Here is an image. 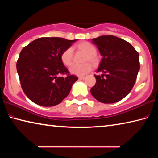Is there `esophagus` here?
<instances>
[{"label": "esophagus", "mask_w": 158, "mask_h": 158, "mask_svg": "<svg viewBox=\"0 0 158 158\" xmlns=\"http://www.w3.org/2000/svg\"><path fill=\"white\" fill-rule=\"evenodd\" d=\"M85 78H86V77H79V79H80V80H84Z\"/></svg>", "instance_id": "obj_1"}]
</instances>
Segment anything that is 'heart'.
Wrapping results in <instances>:
<instances>
[{
  "label": "heart",
  "instance_id": "obj_1",
  "mask_svg": "<svg viewBox=\"0 0 158 158\" xmlns=\"http://www.w3.org/2000/svg\"><path fill=\"white\" fill-rule=\"evenodd\" d=\"M79 49L83 50L87 53L85 58V62L90 61L92 64H96L98 57L96 56V48L89 42H83L78 45ZM74 57V48L69 47L62 52L61 60L62 63L66 66H69L72 63ZM91 64L89 62H85L84 64H73L69 67V72L72 74L77 76H84L91 70Z\"/></svg>",
  "mask_w": 158,
  "mask_h": 158
}]
</instances>
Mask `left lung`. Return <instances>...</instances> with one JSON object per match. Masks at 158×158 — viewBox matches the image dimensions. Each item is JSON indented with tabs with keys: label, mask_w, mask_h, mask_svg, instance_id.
I'll return each instance as SVG.
<instances>
[{
	"label": "left lung",
	"mask_w": 158,
	"mask_h": 158,
	"mask_svg": "<svg viewBox=\"0 0 158 158\" xmlns=\"http://www.w3.org/2000/svg\"><path fill=\"white\" fill-rule=\"evenodd\" d=\"M102 58L94 75L96 83L91 89L92 96L103 103H114L131 91L139 71V55L129 42L114 36L91 39Z\"/></svg>",
	"instance_id": "1"
}]
</instances>
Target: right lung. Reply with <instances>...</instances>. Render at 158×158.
Segmentation results:
<instances>
[{
    "label": "right lung",
    "mask_w": 158,
    "mask_h": 158,
    "mask_svg": "<svg viewBox=\"0 0 158 158\" xmlns=\"http://www.w3.org/2000/svg\"><path fill=\"white\" fill-rule=\"evenodd\" d=\"M76 41L44 37L34 40L22 50L17 71L22 90L34 103L55 106L68 96L78 77L69 74L61 54ZM63 74L66 76L61 77Z\"/></svg>",
    "instance_id": "add662e5"
}]
</instances>
